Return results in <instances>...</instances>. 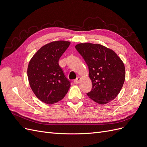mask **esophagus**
I'll return each instance as SVG.
<instances>
[{
    "label": "esophagus",
    "instance_id": "esophagus-1",
    "mask_svg": "<svg viewBox=\"0 0 147 147\" xmlns=\"http://www.w3.org/2000/svg\"><path fill=\"white\" fill-rule=\"evenodd\" d=\"M81 80V78L80 77H77V79H75L74 80V83L75 84H78L80 83V82Z\"/></svg>",
    "mask_w": 147,
    "mask_h": 147
}]
</instances>
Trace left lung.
<instances>
[{"label":"left lung","instance_id":"1","mask_svg":"<svg viewBox=\"0 0 147 147\" xmlns=\"http://www.w3.org/2000/svg\"><path fill=\"white\" fill-rule=\"evenodd\" d=\"M75 48L89 69L92 84L87 95L99 104L116 98L123 86L126 72L123 61L113 50L98 43H78Z\"/></svg>","mask_w":147,"mask_h":147}]
</instances>
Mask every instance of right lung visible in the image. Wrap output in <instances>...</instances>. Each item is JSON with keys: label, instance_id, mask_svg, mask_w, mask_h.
<instances>
[{"label": "right lung", "instance_id": "obj_1", "mask_svg": "<svg viewBox=\"0 0 147 147\" xmlns=\"http://www.w3.org/2000/svg\"><path fill=\"white\" fill-rule=\"evenodd\" d=\"M64 40L51 42L42 47L30 60L28 77L34 94L47 104H53L65 97L70 87L59 65V59L70 45Z\"/></svg>", "mask_w": 147, "mask_h": 147}]
</instances>
